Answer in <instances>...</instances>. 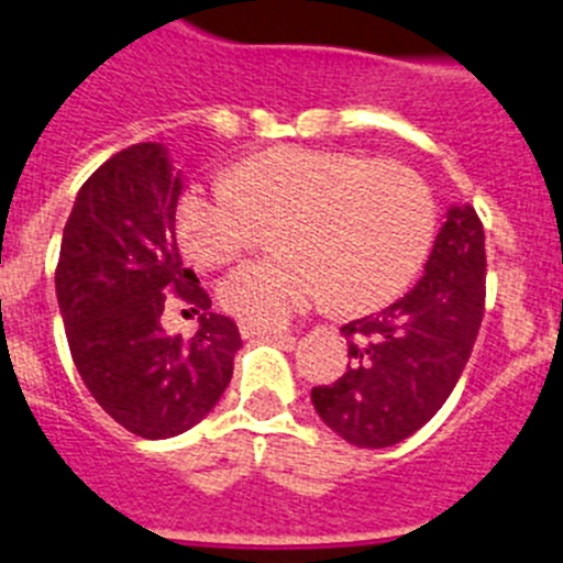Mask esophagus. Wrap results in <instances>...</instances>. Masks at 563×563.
I'll return each instance as SVG.
<instances>
[{
    "mask_svg": "<svg viewBox=\"0 0 563 563\" xmlns=\"http://www.w3.org/2000/svg\"><path fill=\"white\" fill-rule=\"evenodd\" d=\"M286 330L283 328H264V324H252V322H241V335L244 339H277Z\"/></svg>",
    "mask_w": 563,
    "mask_h": 563,
    "instance_id": "esophagus-1",
    "label": "esophagus"
}]
</instances>
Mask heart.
Instances as JSON below:
<instances>
[{"mask_svg":"<svg viewBox=\"0 0 563 563\" xmlns=\"http://www.w3.org/2000/svg\"><path fill=\"white\" fill-rule=\"evenodd\" d=\"M275 222L286 255L239 266L219 286L230 313L264 328H283L328 294L344 311L400 297L433 246L435 199L400 163L277 146L239 163L228 183L191 186L177 205L180 244L202 269L235 261L257 224Z\"/></svg>","mask_w":563,"mask_h":563,"instance_id":"b5f03b06","label":"heart"}]
</instances>
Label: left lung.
<instances>
[{
    "mask_svg": "<svg viewBox=\"0 0 563 563\" xmlns=\"http://www.w3.org/2000/svg\"><path fill=\"white\" fill-rule=\"evenodd\" d=\"M483 297V224L472 205H453L417 286L380 313L341 328L353 364L311 391L322 422L366 450L417 433L444 406L470 361Z\"/></svg>",
    "mask_w": 563,
    "mask_h": 563,
    "instance_id": "1",
    "label": "left lung"
}]
</instances>
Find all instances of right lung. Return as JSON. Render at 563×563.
I'll return each instance as SVG.
<instances>
[{
  "label": "right lung",
  "instance_id": "obj_1",
  "mask_svg": "<svg viewBox=\"0 0 563 563\" xmlns=\"http://www.w3.org/2000/svg\"><path fill=\"white\" fill-rule=\"evenodd\" d=\"M183 172L163 144H135L86 180L63 228L57 306L82 383L104 413L144 439H172L205 419L233 377V319L177 250ZM200 313L191 342L162 330L165 294Z\"/></svg>",
  "mask_w": 563,
  "mask_h": 563
}]
</instances>
